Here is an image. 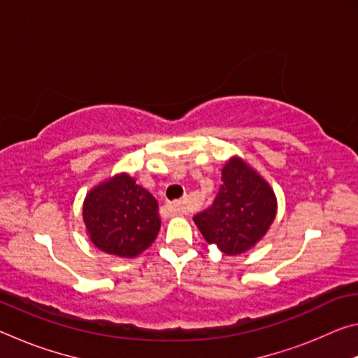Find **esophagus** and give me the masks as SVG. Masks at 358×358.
Instances as JSON below:
<instances>
[{"mask_svg": "<svg viewBox=\"0 0 358 358\" xmlns=\"http://www.w3.org/2000/svg\"><path fill=\"white\" fill-rule=\"evenodd\" d=\"M169 211L173 215H186L187 211H189V208H187V205L185 201L181 202H172L169 203Z\"/></svg>", "mask_w": 358, "mask_h": 358, "instance_id": "1", "label": "esophagus"}]
</instances>
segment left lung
Segmentation results:
<instances>
[{"instance_id":"obj_1","label":"left lung","mask_w":358,"mask_h":358,"mask_svg":"<svg viewBox=\"0 0 358 358\" xmlns=\"http://www.w3.org/2000/svg\"><path fill=\"white\" fill-rule=\"evenodd\" d=\"M213 205L194 216L208 243L227 256L245 252L264 237L275 221L276 197L270 185L240 157L222 167Z\"/></svg>"}]
</instances>
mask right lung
<instances>
[{"instance_id": "1", "label": "right lung", "mask_w": 358, "mask_h": 358, "mask_svg": "<svg viewBox=\"0 0 358 358\" xmlns=\"http://www.w3.org/2000/svg\"><path fill=\"white\" fill-rule=\"evenodd\" d=\"M83 221L96 248L118 257H136L161 229L157 202L128 173L115 175L87 194Z\"/></svg>"}]
</instances>
